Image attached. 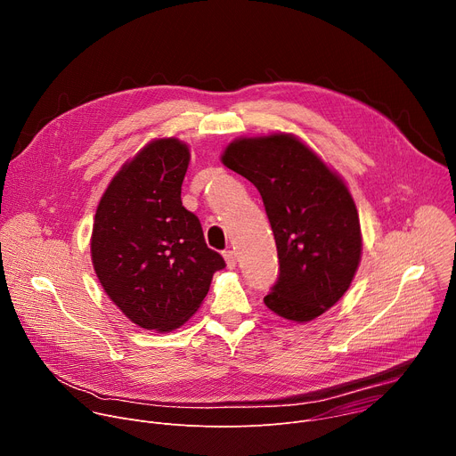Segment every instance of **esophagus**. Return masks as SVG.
Wrapping results in <instances>:
<instances>
[{
    "label": "esophagus",
    "mask_w": 456,
    "mask_h": 456,
    "mask_svg": "<svg viewBox=\"0 0 456 456\" xmlns=\"http://www.w3.org/2000/svg\"><path fill=\"white\" fill-rule=\"evenodd\" d=\"M224 257H225V264H227L229 269L236 267V252L234 250H225Z\"/></svg>",
    "instance_id": "esophagus-1"
}]
</instances>
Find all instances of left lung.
Returning a JSON list of instances; mask_svg holds the SVG:
<instances>
[{
    "label": "left lung",
    "instance_id": "1",
    "mask_svg": "<svg viewBox=\"0 0 456 456\" xmlns=\"http://www.w3.org/2000/svg\"><path fill=\"white\" fill-rule=\"evenodd\" d=\"M222 162L262 194L278 259L264 297L278 315L306 322L348 290L361 259V225L345 182L292 135L240 139Z\"/></svg>",
    "mask_w": 456,
    "mask_h": 456
}]
</instances>
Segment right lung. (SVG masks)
Wrapping results in <instances>:
<instances>
[{
    "instance_id": "add662e5",
    "label": "right lung",
    "mask_w": 456,
    "mask_h": 456,
    "mask_svg": "<svg viewBox=\"0 0 456 456\" xmlns=\"http://www.w3.org/2000/svg\"><path fill=\"white\" fill-rule=\"evenodd\" d=\"M187 166L185 144L153 141L117 173L95 213V274L124 315L146 330L178 329L225 267L199 216L182 206Z\"/></svg>"
}]
</instances>
